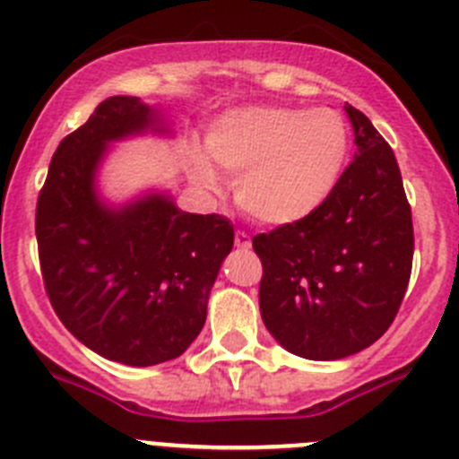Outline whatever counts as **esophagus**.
I'll return each instance as SVG.
<instances>
[{
	"label": "esophagus",
	"mask_w": 459,
	"mask_h": 459,
	"mask_svg": "<svg viewBox=\"0 0 459 459\" xmlns=\"http://www.w3.org/2000/svg\"><path fill=\"white\" fill-rule=\"evenodd\" d=\"M235 247H238V249H249V247H251L249 233H244V230H238V233H235Z\"/></svg>",
	"instance_id": "1"
}]
</instances>
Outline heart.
Segmentation results:
<instances>
[{
    "mask_svg": "<svg viewBox=\"0 0 459 459\" xmlns=\"http://www.w3.org/2000/svg\"><path fill=\"white\" fill-rule=\"evenodd\" d=\"M205 152L229 178L244 212L263 224L306 220L335 192L351 153V128L333 106H247L220 115ZM195 181L215 192L220 177L204 156L190 158Z\"/></svg>",
    "mask_w": 459,
    "mask_h": 459,
    "instance_id": "1",
    "label": "heart"
}]
</instances>
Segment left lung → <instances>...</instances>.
Instances as JSON below:
<instances>
[{"instance_id": "1", "label": "left lung", "mask_w": 459, "mask_h": 459, "mask_svg": "<svg viewBox=\"0 0 459 459\" xmlns=\"http://www.w3.org/2000/svg\"><path fill=\"white\" fill-rule=\"evenodd\" d=\"M346 113L355 156L335 192L306 220L254 238L264 326L307 359L349 358L374 344L412 273V210L396 156L365 113L351 104Z\"/></svg>"}]
</instances>
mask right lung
<instances>
[{
	"mask_svg": "<svg viewBox=\"0 0 459 459\" xmlns=\"http://www.w3.org/2000/svg\"><path fill=\"white\" fill-rule=\"evenodd\" d=\"M156 124L138 97L101 101L61 140L36 205L51 307L88 349L131 367L160 365L195 342L235 238L226 217L183 212L169 196L101 204L94 171L106 144Z\"/></svg>",
	"mask_w": 459,
	"mask_h": 459,
	"instance_id": "1",
	"label": "right lung"
}]
</instances>
